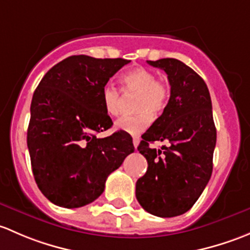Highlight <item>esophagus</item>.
<instances>
[{
	"mask_svg": "<svg viewBox=\"0 0 250 250\" xmlns=\"http://www.w3.org/2000/svg\"><path fill=\"white\" fill-rule=\"evenodd\" d=\"M132 141H133V146H135V148H137L138 144H140V137H137V136H133L132 137Z\"/></svg>",
	"mask_w": 250,
	"mask_h": 250,
	"instance_id": "obj_1",
	"label": "esophagus"
}]
</instances>
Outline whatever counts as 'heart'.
<instances>
[{
  "mask_svg": "<svg viewBox=\"0 0 250 250\" xmlns=\"http://www.w3.org/2000/svg\"><path fill=\"white\" fill-rule=\"evenodd\" d=\"M123 92L137 94L135 100V114L124 115L115 122V128L130 135L143 132L153 120V114L165 109L169 97V87L166 82L156 79L155 73L146 67H135L122 77ZM102 104L110 117L119 114L122 106V92L110 84L102 90Z\"/></svg>",
  "mask_w": 250,
  "mask_h": 250,
  "instance_id": "obj_1",
  "label": "heart"
}]
</instances>
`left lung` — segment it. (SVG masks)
I'll return each mask as SVG.
<instances>
[{"mask_svg": "<svg viewBox=\"0 0 250 250\" xmlns=\"http://www.w3.org/2000/svg\"><path fill=\"white\" fill-rule=\"evenodd\" d=\"M146 62L166 72L171 96L137 148L148 168L136 183V197L150 214L177 217L194 206L212 176L217 142L212 101L205 81L182 61ZM155 140L170 144L156 151L148 146Z\"/></svg>", "mask_w": 250, "mask_h": 250, "instance_id": "left-lung-1", "label": "left lung"}]
</instances>
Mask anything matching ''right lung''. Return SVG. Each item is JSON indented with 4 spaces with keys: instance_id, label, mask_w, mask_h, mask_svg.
<instances>
[{
    "instance_id": "1",
    "label": "right lung",
    "mask_w": 250,
    "mask_h": 250,
    "mask_svg": "<svg viewBox=\"0 0 250 250\" xmlns=\"http://www.w3.org/2000/svg\"><path fill=\"white\" fill-rule=\"evenodd\" d=\"M128 62L69 56L49 69L35 90L27 146L35 181L54 205L78 208L95 201L107 177L135 150L123 131L96 137L113 125L102 90Z\"/></svg>"
}]
</instances>
